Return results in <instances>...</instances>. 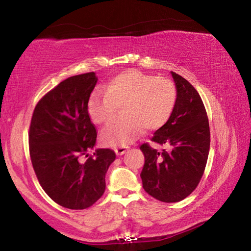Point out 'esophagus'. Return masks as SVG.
Wrapping results in <instances>:
<instances>
[{
	"instance_id": "esophagus-1",
	"label": "esophagus",
	"mask_w": 251,
	"mask_h": 251,
	"mask_svg": "<svg viewBox=\"0 0 251 251\" xmlns=\"http://www.w3.org/2000/svg\"><path fill=\"white\" fill-rule=\"evenodd\" d=\"M128 146H118V147H115V152H116V155H118V156H121V155H123V154H125L126 152V151L128 150Z\"/></svg>"
}]
</instances>
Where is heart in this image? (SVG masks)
<instances>
[{
    "mask_svg": "<svg viewBox=\"0 0 251 251\" xmlns=\"http://www.w3.org/2000/svg\"><path fill=\"white\" fill-rule=\"evenodd\" d=\"M178 92L167 77H157L137 70H128L110 78L103 92L94 91L88 97L87 112L95 124H106L122 105L124 115L101 131V141L108 146H124L147 128L163 127L173 115Z\"/></svg>",
    "mask_w": 251,
    "mask_h": 251,
    "instance_id": "b5f03b06",
    "label": "heart"
}]
</instances>
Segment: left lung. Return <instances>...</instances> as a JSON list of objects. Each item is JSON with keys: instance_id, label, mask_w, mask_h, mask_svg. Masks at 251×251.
Returning a JSON list of instances; mask_svg holds the SVG:
<instances>
[{"instance_id": "left-lung-1", "label": "left lung", "mask_w": 251, "mask_h": 251, "mask_svg": "<svg viewBox=\"0 0 251 251\" xmlns=\"http://www.w3.org/2000/svg\"><path fill=\"white\" fill-rule=\"evenodd\" d=\"M178 97L173 115L155 131L151 141L172 150L158 151L148 143L141 145L145 164L141 173L143 188L164 202L189 196L201 181L209 154L210 130L198 92L188 80L171 72Z\"/></svg>"}]
</instances>
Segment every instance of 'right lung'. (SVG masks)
I'll list each match as a JSON object with an SVG mask.
<instances>
[{
	"mask_svg": "<svg viewBox=\"0 0 251 251\" xmlns=\"http://www.w3.org/2000/svg\"><path fill=\"white\" fill-rule=\"evenodd\" d=\"M96 83L94 72L64 79L39 100L29 125V156L37 179L55 202L69 209H86L103 196L105 175L116 158L109 148L87 154L97 137L87 112Z\"/></svg>",
	"mask_w": 251,
	"mask_h": 251,
	"instance_id": "1",
	"label": "right lung"
}]
</instances>
